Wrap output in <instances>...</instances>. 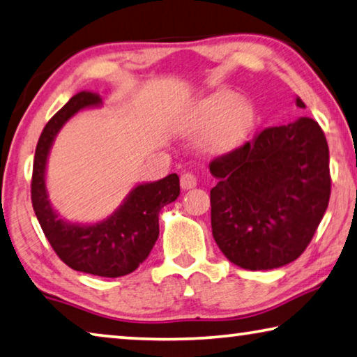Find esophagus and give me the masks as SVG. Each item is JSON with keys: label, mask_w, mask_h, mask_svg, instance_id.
<instances>
[{"label": "esophagus", "mask_w": 357, "mask_h": 357, "mask_svg": "<svg viewBox=\"0 0 357 357\" xmlns=\"http://www.w3.org/2000/svg\"><path fill=\"white\" fill-rule=\"evenodd\" d=\"M197 185V176L194 173H184L181 174V188L184 190L194 189Z\"/></svg>", "instance_id": "esophagus-1"}]
</instances>
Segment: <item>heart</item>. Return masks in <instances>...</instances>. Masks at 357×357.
<instances>
[{
  "instance_id": "1",
  "label": "heart",
  "mask_w": 357,
  "mask_h": 357,
  "mask_svg": "<svg viewBox=\"0 0 357 357\" xmlns=\"http://www.w3.org/2000/svg\"><path fill=\"white\" fill-rule=\"evenodd\" d=\"M256 123V109L230 90H216L190 107L183 126L189 132H205L202 148L209 154H229L245 143Z\"/></svg>"
}]
</instances>
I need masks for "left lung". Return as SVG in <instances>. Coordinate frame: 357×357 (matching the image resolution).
Segmentation results:
<instances>
[{"label":"left lung","instance_id":"left-lung-1","mask_svg":"<svg viewBox=\"0 0 357 357\" xmlns=\"http://www.w3.org/2000/svg\"><path fill=\"white\" fill-rule=\"evenodd\" d=\"M298 107H305L296 98ZM214 241L231 264L271 270L307 250L331 197L329 146L318 122L268 127L209 163Z\"/></svg>","mask_w":357,"mask_h":357}]
</instances>
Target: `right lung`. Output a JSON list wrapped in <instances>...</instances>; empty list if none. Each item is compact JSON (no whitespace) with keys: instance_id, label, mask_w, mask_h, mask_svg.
Returning a JSON list of instances; mask_svg holds the SVG:
<instances>
[{"instance_id":"obj_1","label":"right lung","mask_w":357,"mask_h":357,"mask_svg":"<svg viewBox=\"0 0 357 357\" xmlns=\"http://www.w3.org/2000/svg\"><path fill=\"white\" fill-rule=\"evenodd\" d=\"M100 95L79 92L50 119L39 137L31 178V203L41 229L63 262L105 278L128 275L148 259L158 238V213L179 197L176 173L135 185L111 216L95 224L70 222L55 211L46 188V168L56 133L86 107L101 106Z\"/></svg>"}]
</instances>
